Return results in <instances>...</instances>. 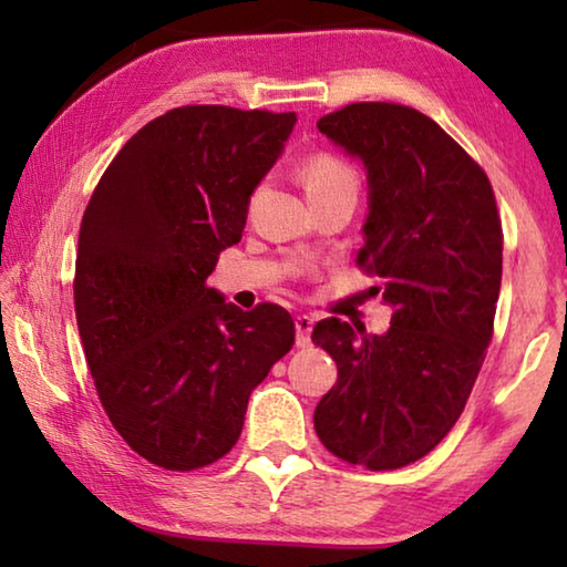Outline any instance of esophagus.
I'll return each instance as SVG.
<instances>
[{
    "label": "esophagus",
    "instance_id": "34e87169",
    "mask_svg": "<svg viewBox=\"0 0 567 567\" xmlns=\"http://www.w3.org/2000/svg\"><path fill=\"white\" fill-rule=\"evenodd\" d=\"M315 328V320L310 315H300V318H295V330H297V348H310V334Z\"/></svg>",
    "mask_w": 567,
    "mask_h": 567
}]
</instances>
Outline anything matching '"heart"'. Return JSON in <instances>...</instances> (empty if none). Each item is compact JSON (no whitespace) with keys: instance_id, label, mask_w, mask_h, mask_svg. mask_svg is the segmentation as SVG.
Listing matches in <instances>:
<instances>
[{"instance_id":"1","label":"heart","mask_w":567,"mask_h":567,"mask_svg":"<svg viewBox=\"0 0 567 567\" xmlns=\"http://www.w3.org/2000/svg\"><path fill=\"white\" fill-rule=\"evenodd\" d=\"M302 182L307 195H318V192L338 189V187H358L352 167L334 155H315L305 162Z\"/></svg>"}]
</instances>
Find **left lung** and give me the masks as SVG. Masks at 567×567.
<instances>
[{"mask_svg": "<svg viewBox=\"0 0 567 567\" xmlns=\"http://www.w3.org/2000/svg\"><path fill=\"white\" fill-rule=\"evenodd\" d=\"M318 130L368 175L358 265L385 280L392 320L382 334L315 324L338 362L315 430L352 465L395 470L450 433L475 385L501 295V217L485 172L417 110L358 102Z\"/></svg>", "mask_w": 567, "mask_h": 567, "instance_id": "obj_1", "label": "left lung"}]
</instances>
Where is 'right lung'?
<instances>
[{
    "mask_svg": "<svg viewBox=\"0 0 567 567\" xmlns=\"http://www.w3.org/2000/svg\"><path fill=\"white\" fill-rule=\"evenodd\" d=\"M295 122L219 104L172 110L120 150L84 209L74 272L84 358L114 430L165 470L227 455L249 392L295 342L285 307L243 312L207 287Z\"/></svg>",
    "mask_w": 567,
    "mask_h": 567,
    "instance_id": "obj_1",
    "label": "right lung"
}]
</instances>
